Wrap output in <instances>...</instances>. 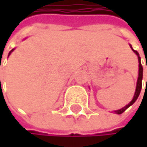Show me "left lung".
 Instances as JSON below:
<instances>
[{
  "instance_id": "left-lung-1",
  "label": "left lung",
  "mask_w": 147,
  "mask_h": 147,
  "mask_svg": "<svg viewBox=\"0 0 147 147\" xmlns=\"http://www.w3.org/2000/svg\"><path fill=\"white\" fill-rule=\"evenodd\" d=\"M131 49H132V47H131ZM133 50V49H132ZM133 52L138 55V67H139V69H138V82H137V87H136V92H135V94H134V97H133V99H132V100L129 102L128 105H126L125 107H123V109H119V110H116V111H115L116 114H118V115H120V114H122V113H123L129 106H131L136 100H137V99H138V97L139 96V93H140V91H141V88H142V78H143V67H142V65H141V61H140V57H139V55H138V53L136 51V50H133ZM146 69H147V63H146ZM146 84H147V79H146Z\"/></svg>"
}]
</instances>
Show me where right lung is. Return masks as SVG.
<instances>
[{"label": "right lung", "instance_id": "add662e5", "mask_svg": "<svg viewBox=\"0 0 147 147\" xmlns=\"http://www.w3.org/2000/svg\"><path fill=\"white\" fill-rule=\"evenodd\" d=\"M12 51H13V50H11V51H10V52H9V55H10V53H11V52H12Z\"/></svg>", "mask_w": 147, "mask_h": 147}]
</instances>
